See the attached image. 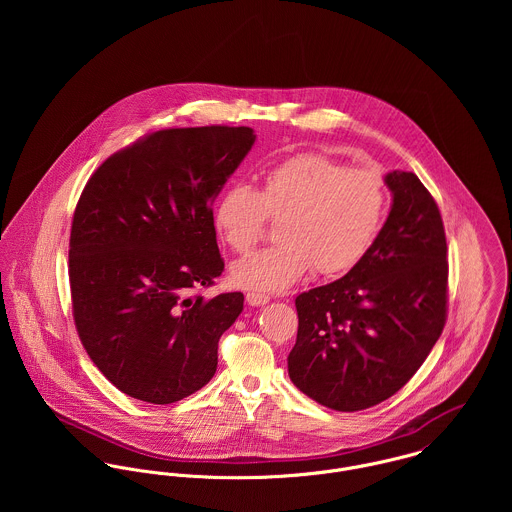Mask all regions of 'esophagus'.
<instances>
[{
	"label": "esophagus",
	"instance_id": "obj_1",
	"mask_svg": "<svg viewBox=\"0 0 512 512\" xmlns=\"http://www.w3.org/2000/svg\"><path fill=\"white\" fill-rule=\"evenodd\" d=\"M246 301H248V305L258 307V305H266L270 301V297L264 295V293L248 292L246 293Z\"/></svg>",
	"mask_w": 512,
	"mask_h": 512
}]
</instances>
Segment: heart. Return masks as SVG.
I'll use <instances>...</instances> for the list:
<instances>
[{
    "instance_id": "b5f03b06",
    "label": "heart",
    "mask_w": 512,
    "mask_h": 512,
    "mask_svg": "<svg viewBox=\"0 0 512 512\" xmlns=\"http://www.w3.org/2000/svg\"><path fill=\"white\" fill-rule=\"evenodd\" d=\"M386 185L368 167L349 169L321 153H299L264 175L260 191L226 189L215 205L220 238L248 254L268 219L282 220V244L236 262L230 280L244 290L284 292L311 268L317 276L353 270L374 244L386 215Z\"/></svg>"
}]
</instances>
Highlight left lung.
Wrapping results in <instances>:
<instances>
[{"instance_id":"8db88e82","label":"left lung","mask_w":512,"mask_h":512,"mask_svg":"<svg viewBox=\"0 0 512 512\" xmlns=\"http://www.w3.org/2000/svg\"><path fill=\"white\" fill-rule=\"evenodd\" d=\"M388 219L341 280L295 297L288 372L311 400L357 412L396 394L426 361L447 317V244L438 205L410 171L384 177Z\"/></svg>"}]
</instances>
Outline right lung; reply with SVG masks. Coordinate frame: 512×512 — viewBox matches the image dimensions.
I'll use <instances>...</instances> for the list:
<instances>
[{
  "label": "right lung",
  "instance_id": "right-lung-1",
  "mask_svg": "<svg viewBox=\"0 0 512 512\" xmlns=\"http://www.w3.org/2000/svg\"><path fill=\"white\" fill-rule=\"evenodd\" d=\"M254 130H159L88 179L71 228L73 317L92 363L124 394L171 404L217 372L240 292L205 299L224 270L213 203Z\"/></svg>",
  "mask_w": 512,
  "mask_h": 512
}]
</instances>
